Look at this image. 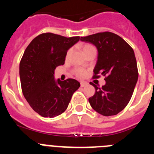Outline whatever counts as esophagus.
I'll list each match as a JSON object with an SVG mask.
<instances>
[{
  "label": "esophagus",
  "instance_id": "1",
  "mask_svg": "<svg viewBox=\"0 0 154 154\" xmlns=\"http://www.w3.org/2000/svg\"><path fill=\"white\" fill-rule=\"evenodd\" d=\"M88 85V82H80V86L81 87H84V86H85V85Z\"/></svg>",
  "mask_w": 154,
  "mask_h": 154
}]
</instances>
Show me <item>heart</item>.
<instances>
[{"label": "heart", "instance_id": "obj_1", "mask_svg": "<svg viewBox=\"0 0 154 154\" xmlns=\"http://www.w3.org/2000/svg\"><path fill=\"white\" fill-rule=\"evenodd\" d=\"M93 48H95L90 44H85L83 46H82V51H83L84 54H85V52H87L88 51H89V50L93 49ZM70 53H71V51H68L67 57H69V55H70ZM74 74L77 77H79V78H84V77L86 75L87 72L85 69H81V68H77V69H75L74 70Z\"/></svg>", "mask_w": 154, "mask_h": 154}]
</instances>
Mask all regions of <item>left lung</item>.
I'll return each instance as SVG.
<instances>
[{
  "label": "left lung",
  "instance_id": "left-lung-1",
  "mask_svg": "<svg viewBox=\"0 0 154 154\" xmlns=\"http://www.w3.org/2000/svg\"><path fill=\"white\" fill-rule=\"evenodd\" d=\"M97 48L98 59L94 68L93 79L105 76L106 84L96 89L89 99L95 111L105 116L121 112L130 102L138 79V69L133 49L121 37L106 31L81 37Z\"/></svg>",
  "mask_w": 154,
  "mask_h": 154
}]
</instances>
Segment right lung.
Instances as JSON below:
<instances>
[{"label": "right lung", "mask_w": 154, "mask_h": 154, "mask_svg": "<svg viewBox=\"0 0 154 154\" xmlns=\"http://www.w3.org/2000/svg\"><path fill=\"white\" fill-rule=\"evenodd\" d=\"M80 37L43 33L31 41L20 62L19 74L24 98L34 111L43 117L53 118L67 109L80 83L73 79L54 78L57 66L65 63L67 51Z\"/></svg>", "instance_id": "right-lung-1"}]
</instances>
